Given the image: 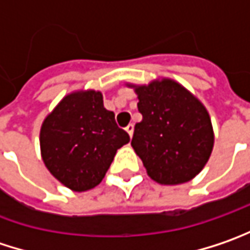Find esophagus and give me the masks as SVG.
<instances>
[{
	"mask_svg": "<svg viewBox=\"0 0 250 250\" xmlns=\"http://www.w3.org/2000/svg\"><path fill=\"white\" fill-rule=\"evenodd\" d=\"M125 131H127V134L130 136V137H133V131H134V125H128L125 127Z\"/></svg>",
	"mask_w": 250,
	"mask_h": 250,
	"instance_id": "obj_1",
	"label": "esophagus"
}]
</instances>
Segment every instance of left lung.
Here are the masks:
<instances>
[{
	"label": "left lung",
	"instance_id": "8db88e82",
	"mask_svg": "<svg viewBox=\"0 0 250 250\" xmlns=\"http://www.w3.org/2000/svg\"><path fill=\"white\" fill-rule=\"evenodd\" d=\"M125 86L139 99L143 120L134 127L131 146L148 177L161 185H178L195 178L208 163L215 141L207 107L169 78Z\"/></svg>",
	"mask_w": 250,
	"mask_h": 250
}]
</instances>
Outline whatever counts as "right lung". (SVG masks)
Wrapping results in <instances>:
<instances>
[{"mask_svg":"<svg viewBox=\"0 0 250 250\" xmlns=\"http://www.w3.org/2000/svg\"><path fill=\"white\" fill-rule=\"evenodd\" d=\"M130 141L99 90H75L43 119L41 157L52 175L75 192L102 183L117 150Z\"/></svg>","mask_w":250,"mask_h":250,"instance_id":"1","label":"right lung"}]
</instances>
